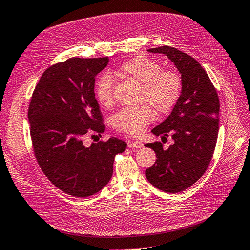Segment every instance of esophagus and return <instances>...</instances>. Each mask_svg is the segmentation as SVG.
<instances>
[{
  "instance_id": "34e87169",
  "label": "esophagus",
  "mask_w": 250,
  "mask_h": 250,
  "mask_svg": "<svg viewBox=\"0 0 250 250\" xmlns=\"http://www.w3.org/2000/svg\"><path fill=\"white\" fill-rule=\"evenodd\" d=\"M128 147L130 149H140L143 148V144L140 141H132L128 143Z\"/></svg>"
}]
</instances>
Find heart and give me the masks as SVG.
<instances>
[{
    "label": "heart",
    "instance_id": "b5f03b06",
    "mask_svg": "<svg viewBox=\"0 0 250 250\" xmlns=\"http://www.w3.org/2000/svg\"><path fill=\"white\" fill-rule=\"evenodd\" d=\"M118 74L130 78L141 85L140 101L152 105L160 113L171 111L183 92V80L174 71L162 70V65L145 56H137L120 65ZM95 97L102 106L109 107L113 100V81L109 75L104 74L98 79L95 86ZM154 118L149 105L139 107H123L111 118L115 129L132 135L141 134Z\"/></svg>",
    "mask_w": 250,
    "mask_h": 250
}]
</instances>
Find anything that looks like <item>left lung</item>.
<instances>
[{
  "label": "left lung",
  "instance_id": "obj_1",
  "mask_svg": "<svg viewBox=\"0 0 250 250\" xmlns=\"http://www.w3.org/2000/svg\"><path fill=\"white\" fill-rule=\"evenodd\" d=\"M148 51L165 54L175 64L183 92L170 116L151 130L162 139L171 134L174 144L168 149L161 142L146 144L157 160L145 174L158 190L178 193L194 185L208 167L218 138L220 103L206 70L192 56L168 46Z\"/></svg>",
  "mask_w": 250,
  "mask_h": 250
}]
</instances>
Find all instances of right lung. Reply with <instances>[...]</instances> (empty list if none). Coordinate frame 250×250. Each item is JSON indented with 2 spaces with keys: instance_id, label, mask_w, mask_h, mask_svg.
I'll use <instances>...</instances> for the list:
<instances>
[{
  "instance_id": "obj_1",
  "label": "right lung",
  "mask_w": 250,
  "mask_h": 250,
  "mask_svg": "<svg viewBox=\"0 0 250 250\" xmlns=\"http://www.w3.org/2000/svg\"><path fill=\"white\" fill-rule=\"evenodd\" d=\"M108 57H73L43 72L29 104L34 155L42 171L62 192L85 198L108 184L115 156L127 144L117 138L85 147L82 137L105 131L95 98V77Z\"/></svg>"
}]
</instances>
